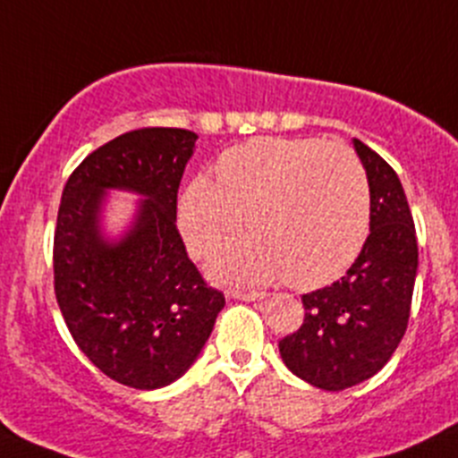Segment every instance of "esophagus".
Segmentation results:
<instances>
[{
  "mask_svg": "<svg viewBox=\"0 0 458 458\" xmlns=\"http://www.w3.org/2000/svg\"><path fill=\"white\" fill-rule=\"evenodd\" d=\"M229 297L236 299V301H260V299H263L265 294H260V292H241V290H233V292H229Z\"/></svg>",
  "mask_w": 458,
  "mask_h": 458,
  "instance_id": "1",
  "label": "esophagus"
}]
</instances>
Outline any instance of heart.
<instances>
[{
	"instance_id": "b5f03b06",
	"label": "heart",
	"mask_w": 458,
	"mask_h": 458,
	"mask_svg": "<svg viewBox=\"0 0 458 458\" xmlns=\"http://www.w3.org/2000/svg\"><path fill=\"white\" fill-rule=\"evenodd\" d=\"M217 182L198 175L177 204L195 256L236 236L247 216L254 236L213 260L222 278L312 290L342 276L362 251L371 195L362 164L342 143L315 137H260L217 159Z\"/></svg>"
}]
</instances>
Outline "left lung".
I'll return each instance as SVG.
<instances>
[{"label": "left lung", "mask_w": 458, "mask_h": 458, "mask_svg": "<svg viewBox=\"0 0 458 458\" xmlns=\"http://www.w3.org/2000/svg\"><path fill=\"white\" fill-rule=\"evenodd\" d=\"M371 193L367 242L333 285L303 294L306 319L278 342L283 362L308 385L342 391L376 376L407 330L418 245L407 195L394 168L352 139Z\"/></svg>", "instance_id": "1"}]
</instances>
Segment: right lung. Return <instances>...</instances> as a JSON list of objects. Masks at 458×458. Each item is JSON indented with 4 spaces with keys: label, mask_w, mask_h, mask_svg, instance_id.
<instances>
[{
    "label": "right lung",
    "mask_w": 458,
    "mask_h": 458,
    "mask_svg": "<svg viewBox=\"0 0 458 458\" xmlns=\"http://www.w3.org/2000/svg\"><path fill=\"white\" fill-rule=\"evenodd\" d=\"M195 141L182 128L132 130L87 155L63 191L54 238L60 312L89 362L132 389L184 376L225 308L177 232V189ZM110 190L144 198L119 239L102 232Z\"/></svg>",
    "instance_id": "right-lung-1"
}]
</instances>
